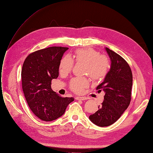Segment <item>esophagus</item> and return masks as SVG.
I'll use <instances>...</instances> for the list:
<instances>
[{
  "label": "esophagus",
  "instance_id": "34e87169",
  "mask_svg": "<svg viewBox=\"0 0 153 153\" xmlns=\"http://www.w3.org/2000/svg\"><path fill=\"white\" fill-rule=\"evenodd\" d=\"M76 100H87V98H86V97H76Z\"/></svg>",
  "mask_w": 153,
  "mask_h": 153
}]
</instances>
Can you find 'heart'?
<instances>
[{
  "mask_svg": "<svg viewBox=\"0 0 153 153\" xmlns=\"http://www.w3.org/2000/svg\"><path fill=\"white\" fill-rule=\"evenodd\" d=\"M74 61L76 63H84V73L88 74L93 81H100L106 76L110 68V60L106 56L100 55L98 51L93 48L77 50L73 59L69 55L62 58L59 64V72L67 75L72 69ZM89 86L86 77L74 78L70 82L69 87L73 92L81 93L84 88Z\"/></svg>",
  "mask_w": 153,
  "mask_h": 153,
  "instance_id": "obj_1",
  "label": "heart"
}]
</instances>
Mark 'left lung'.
<instances>
[{
  "instance_id": "1",
  "label": "left lung",
  "mask_w": 153,
  "mask_h": 153,
  "mask_svg": "<svg viewBox=\"0 0 153 153\" xmlns=\"http://www.w3.org/2000/svg\"><path fill=\"white\" fill-rule=\"evenodd\" d=\"M111 64L104 81L97 88L105 92L104 101L98 110L89 117V120L100 127L115 123L128 108L131 100L132 73L127 62L120 55L105 48Z\"/></svg>"
}]
</instances>
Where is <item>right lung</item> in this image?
I'll return each mask as SVG.
<instances>
[{"label": "right lung", "instance_id": "1", "mask_svg": "<svg viewBox=\"0 0 153 153\" xmlns=\"http://www.w3.org/2000/svg\"><path fill=\"white\" fill-rule=\"evenodd\" d=\"M67 47H52L34 52L25 59L21 71L22 88L27 103L37 117L52 121L65 111L74 98L60 97L51 88L59 76V64Z\"/></svg>", "mask_w": 153, "mask_h": 153}]
</instances>
